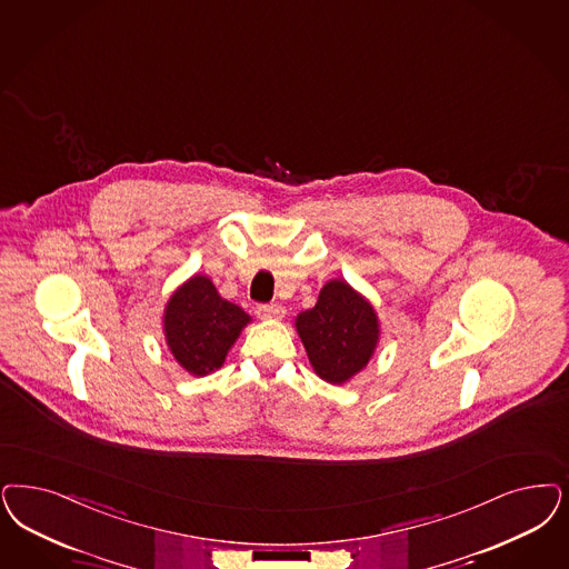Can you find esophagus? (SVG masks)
<instances>
[{"label": "esophagus", "mask_w": 569, "mask_h": 569, "mask_svg": "<svg viewBox=\"0 0 569 569\" xmlns=\"http://www.w3.org/2000/svg\"><path fill=\"white\" fill-rule=\"evenodd\" d=\"M256 313L260 319H281L283 315H286V309L281 307V305H260L258 309H256Z\"/></svg>", "instance_id": "34e87169"}]
</instances>
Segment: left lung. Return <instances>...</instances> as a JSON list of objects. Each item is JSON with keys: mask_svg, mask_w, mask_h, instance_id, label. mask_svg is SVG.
Instances as JSON below:
<instances>
[{"mask_svg": "<svg viewBox=\"0 0 569 569\" xmlns=\"http://www.w3.org/2000/svg\"><path fill=\"white\" fill-rule=\"evenodd\" d=\"M296 330L315 373L332 385L368 366L380 336L372 305L342 279L321 288L313 309L296 317Z\"/></svg>", "mask_w": 569, "mask_h": 569, "instance_id": "obj_1", "label": "left lung"}]
</instances>
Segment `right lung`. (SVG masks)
<instances>
[{
	"label": "right lung",
	"mask_w": 569,
	"mask_h": 569,
	"mask_svg": "<svg viewBox=\"0 0 569 569\" xmlns=\"http://www.w3.org/2000/svg\"><path fill=\"white\" fill-rule=\"evenodd\" d=\"M250 315L216 292L206 274L184 281L166 305L163 332L178 363L193 376L214 372Z\"/></svg>",
	"instance_id": "right-lung-1"
}]
</instances>
